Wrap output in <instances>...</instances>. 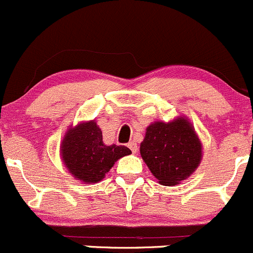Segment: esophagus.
Segmentation results:
<instances>
[{
	"label": "esophagus",
	"mask_w": 253,
	"mask_h": 253,
	"mask_svg": "<svg viewBox=\"0 0 253 253\" xmlns=\"http://www.w3.org/2000/svg\"><path fill=\"white\" fill-rule=\"evenodd\" d=\"M127 147H129L130 150H131L132 153H136V152H137V145H136V142L130 141L129 144H127Z\"/></svg>",
	"instance_id": "esophagus-1"
}]
</instances>
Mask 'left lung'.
<instances>
[{
    "instance_id": "left-lung-1",
    "label": "left lung",
    "mask_w": 253,
    "mask_h": 253,
    "mask_svg": "<svg viewBox=\"0 0 253 253\" xmlns=\"http://www.w3.org/2000/svg\"><path fill=\"white\" fill-rule=\"evenodd\" d=\"M140 153L160 184L170 186L196 170L202 160V145L192 124L178 117L168 123L148 126Z\"/></svg>"
}]
</instances>
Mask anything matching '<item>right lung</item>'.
<instances>
[{"instance_id":"obj_1","label":"right lung","mask_w":253,"mask_h":253,"mask_svg":"<svg viewBox=\"0 0 253 253\" xmlns=\"http://www.w3.org/2000/svg\"><path fill=\"white\" fill-rule=\"evenodd\" d=\"M131 153L126 146H107L95 121L69 127L61 144V157L77 180L96 184L105 178L119 158Z\"/></svg>"}]
</instances>
